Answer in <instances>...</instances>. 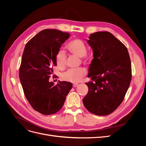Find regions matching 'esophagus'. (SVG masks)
Masks as SVG:
<instances>
[{
    "label": "esophagus",
    "mask_w": 146,
    "mask_h": 146,
    "mask_svg": "<svg viewBox=\"0 0 146 146\" xmlns=\"http://www.w3.org/2000/svg\"><path fill=\"white\" fill-rule=\"evenodd\" d=\"M78 85V83H73V87H76Z\"/></svg>",
    "instance_id": "34e87169"
}]
</instances>
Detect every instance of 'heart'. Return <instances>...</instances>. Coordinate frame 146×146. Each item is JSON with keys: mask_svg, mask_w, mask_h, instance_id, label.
Segmentation results:
<instances>
[{"mask_svg": "<svg viewBox=\"0 0 146 146\" xmlns=\"http://www.w3.org/2000/svg\"><path fill=\"white\" fill-rule=\"evenodd\" d=\"M68 50L72 54L79 57H82L83 60L86 63L91 61V56L86 54L87 47L82 39L76 38L70 41L67 45ZM66 52L62 49H60L56 52L55 55V61L59 68H64L66 63ZM87 70L85 68H79L77 69H70L62 74L61 78L63 80L72 82L78 83L82 80L83 77L86 76Z\"/></svg>", "mask_w": 146, "mask_h": 146, "instance_id": "b5f03b06", "label": "heart"}]
</instances>
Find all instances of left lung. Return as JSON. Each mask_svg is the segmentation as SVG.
Returning <instances> with one entry per match:
<instances>
[{
    "label": "left lung",
    "mask_w": 146,
    "mask_h": 146,
    "mask_svg": "<svg viewBox=\"0 0 146 146\" xmlns=\"http://www.w3.org/2000/svg\"><path fill=\"white\" fill-rule=\"evenodd\" d=\"M88 42L93 56L85 84L88 92L83 99L85 108L98 116H107L124 99L131 80V65L125 46L108 32L90 35Z\"/></svg>",
    "instance_id": "left-lung-1"
}]
</instances>
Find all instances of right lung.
<instances>
[{"instance_id":"add662e5","label":"right lung","mask_w":146,"mask_h":146,"mask_svg":"<svg viewBox=\"0 0 146 146\" xmlns=\"http://www.w3.org/2000/svg\"><path fill=\"white\" fill-rule=\"evenodd\" d=\"M69 37L68 33L58 30H43L26 44L22 56L19 77L24 95L35 111L44 115L60 110L72 88L68 82L55 85L49 81L56 66V53Z\"/></svg>"}]
</instances>
